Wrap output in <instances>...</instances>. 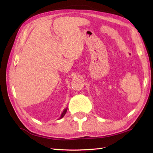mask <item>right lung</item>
Listing matches in <instances>:
<instances>
[{
    "instance_id": "right-lung-1",
    "label": "right lung",
    "mask_w": 153,
    "mask_h": 153,
    "mask_svg": "<svg viewBox=\"0 0 153 153\" xmlns=\"http://www.w3.org/2000/svg\"><path fill=\"white\" fill-rule=\"evenodd\" d=\"M67 109H68V108L66 107V108H65V109L63 110V112H62V114H61V116H60V118H59V119L62 118L64 116V115L66 114V112H67Z\"/></svg>"
}]
</instances>
